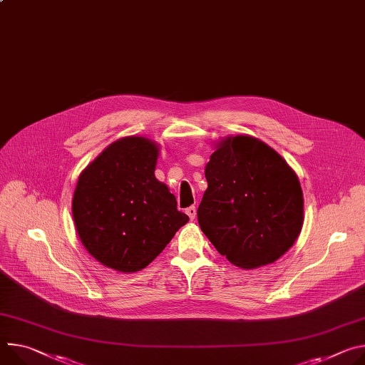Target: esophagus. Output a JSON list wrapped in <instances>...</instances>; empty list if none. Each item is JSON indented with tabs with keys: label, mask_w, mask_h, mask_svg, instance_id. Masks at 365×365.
<instances>
[{
	"label": "esophagus",
	"mask_w": 365,
	"mask_h": 365,
	"mask_svg": "<svg viewBox=\"0 0 365 365\" xmlns=\"http://www.w3.org/2000/svg\"><path fill=\"white\" fill-rule=\"evenodd\" d=\"M186 214L189 215V218L193 221L195 220V217H196V207H189V208H186Z\"/></svg>",
	"instance_id": "esophagus-1"
}]
</instances>
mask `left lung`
<instances>
[{"instance_id": "left-lung-1", "label": "left lung", "mask_w": 365, "mask_h": 365, "mask_svg": "<svg viewBox=\"0 0 365 365\" xmlns=\"http://www.w3.org/2000/svg\"><path fill=\"white\" fill-rule=\"evenodd\" d=\"M205 178L197 222L228 262L256 269L294 245L304 221L303 190L275 150L249 135L227 137L215 145Z\"/></svg>"}]
</instances>
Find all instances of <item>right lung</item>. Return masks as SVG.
I'll return each mask as SVG.
<instances>
[{"label": "right lung", "instance_id": "add662e5", "mask_svg": "<svg viewBox=\"0 0 365 365\" xmlns=\"http://www.w3.org/2000/svg\"><path fill=\"white\" fill-rule=\"evenodd\" d=\"M158 145L144 137L112 143L81 172L73 197L77 233L87 252L119 272L150 264L189 221L154 176Z\"/></svg>", "mask_w": 365, "mask_h": 365}]
</instances>
